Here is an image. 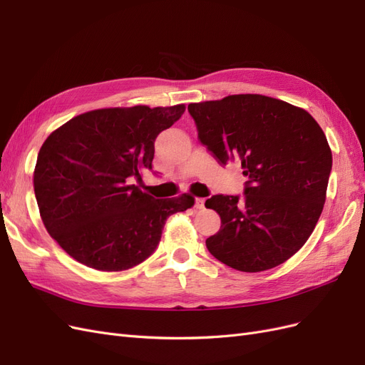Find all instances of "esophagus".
Returning a JSON list of instances; mask_svg holds the SVG:
<instances>
[{
	"label": "esophagus",
	"instance_id": "1",
	"mask_svg": "<svg viewBox=\"0 0 365 365\" xmlns=\"http://www.w3.org/2000/svg\"><path fill=\"white\" fill-rule=\"evenodd\" d=\"M204 204H205V197H196V200H195V207L197 210H202Z\"/></svg>",
	"mask_w": 365,
	"mask_h": 365
}]
</instances>
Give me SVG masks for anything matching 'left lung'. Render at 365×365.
<instances>
[{"label": "left lung", "instance_id": "8db88e82", "mask_svg": "<svg viewBox=\"0 0 365 365\" xmlns=\"http://www.w3.org/2000/svg\"><path fill=\"white\" fill-rule=\"evenodd\" d=\"M197 140L220 165L237 160L244 195L205 201L220 216L207 250L244 272L271 269L300 250L326 201L332 152L323 129L304 109L260 94L190 103Z\"/></svg>", "mask_w": 365, "mask_h": 365}]
</instances>
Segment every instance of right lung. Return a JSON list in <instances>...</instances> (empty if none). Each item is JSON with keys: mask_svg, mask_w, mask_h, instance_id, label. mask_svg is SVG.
Listing matches in <instances>:
<instances>
[{"mask_svg": "<svg viewBox=\"0 0 365 365\" xmlns=\"http://www.w3.org/2000/svg\"><path fill=\"white\" fill-rule=\"evenodd\" d=\"M184 111V105L97 109L43 141L33 173L39 213L73 259L98 271L129 269L157 250L165 219L193 205L190 195L155 200L141 184L158 134Z\"/></svg>", "mask_w": 365, "mask_h": 365, "instance_id": "right-lung-1", "label": "right lung"}]
</instances>
